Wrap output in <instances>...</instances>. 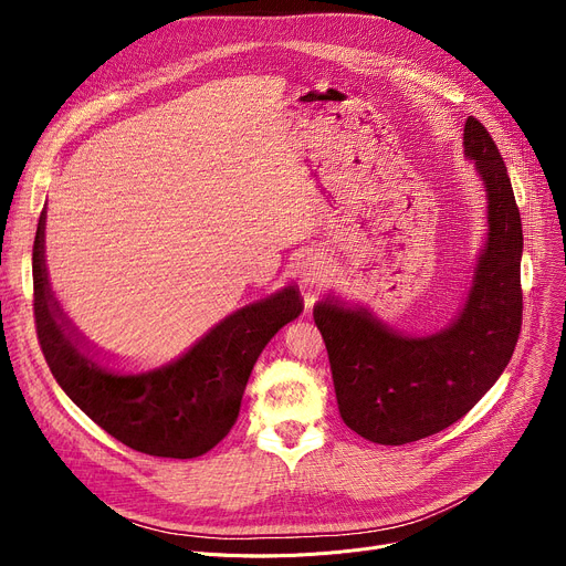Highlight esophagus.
Wrapping results in <instances>:
<instances>
[{"instance_id": "esophagus-1", "label": "esophagus", "mask_w": 566, "mask_h": 566, "mask_svg": "<svg viewBox=\"0 0 566 566\" xmlns=\"http://www.w3.org/2000/svg\"><path fill=\"white\" fill-rule=\"evenodd\" d=\"M328 263L321 254H310L303 263H301V280L305 286H318L325 280H328Z\"/></svg>"}]
</instances>
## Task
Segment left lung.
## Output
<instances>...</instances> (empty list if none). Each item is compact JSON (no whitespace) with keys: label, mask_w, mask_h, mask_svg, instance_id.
I'll return each instance as SVG.
<instances>
[{"label":"left lung","mask_w":566,"mask_h":566,"mask_svg":"<svg viewBox=\"0 0 566 566\" xmlns=\"http://www.w3.org/2000/svg\"><path fill=\"white\" fill-rule=\"evenodd\" d=\"M465 154L489 192V241L461 316L431 337H401L367 312L321 303L314 323L328 348L342 420L378 444L448 429L510 365L523 323V229L507 167L491 133L470 116Z\"/></svg>","instance_id":"left-lung-1"}]
</instances>
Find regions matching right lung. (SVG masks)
<instances>
[{
	"instance_id": "right-lung-1",
	"label": "right lung",
	"mask_w": 566,
	"mask_h": 566,
	"mask_svg": "<svg viewBox=\"0 0 566 566\" xmlns=\"http://www.w3.org/2000/svg\"><path fill=\"white\" fill-rule=\"evenodd\" d=\"M41 213L34 252V323L43 358L73 403L130 450L163 459H195L213 450L233 427L252 367L275 333L303 312L284 289L231 314L174 365L116 376L92 363L73 342L52 298L43 259Z\"/></svg>"
}]
</instances>
